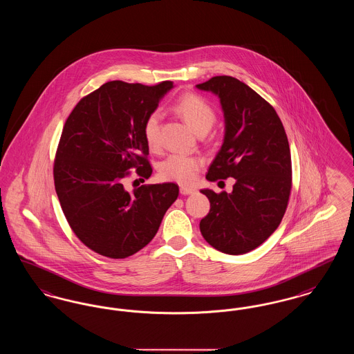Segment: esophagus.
Here are the masks:
<instances>
[{
  "instance_id": "obj_1",
  "label": "esophagus",
  "mask_w": 354,
  "mask_h": 354,
  "mask_svg": "<svg viewBox=\"0 0 354 354\" xmlns=\"http://www.w3.org/2000/svg\"><path fill=\"white\" fill-rule=\"evenodd\" d=\"M194 192H195V188H192V187H185V185L180 187V194L182 195H191Z\"/></svg>"
}]
</instances>
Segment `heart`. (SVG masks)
Returning <instances> with one entry per match:
<instances>
[{"label": "heart", "mask_w": 354, "mask_h": 354, "mask_svg": "<svg viewBox=\"0 0 354 354\" xmlns=\"http://www.w3.org/2000/svg\"><path fill=\"white\" fill-rule=\"evenodd\" d=\"M172 110L185 120L196 133L205 134L215 123L216 114L212 106L198 94L185 93L172 104ZM143 136L151 151L160 149V114L152 111L145 120ZM203 166V159L198 155L172 153L159 166V174L165 180L178 182L182 185L191 183Z\"/></svg>", "instance_id": "heart-1"}]
</instances>
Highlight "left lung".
I'll return each instance as SVG.
<instances>
[{
    "instance_id": "8db88e82",
    "label": "left lung",
    "mask_w": 354,
    "mask_h": 354,
    "mask_svg": "<svg viewBox=\"0 0 354 354\" xmlns=\"http://www.w3.org/2000/svg\"><path fill=\"white\" fill-rule=\"evenodd\" d=\"M196 87L219 97L225 120L224 142L205 178H235L231 194L202 189L211 208L201 232L220 252L243 254L263 244L286 214L292 188L286 130L270 103L234 77H212Z\"/></svg>"
}]
</instances>
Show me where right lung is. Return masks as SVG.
I'll return each instance as SVG.
<instances>
[{"label": "right lung", "mask_w": 354, "mask_h": 354, "mask_svg": "<svg viewBox=\"0 0 354 354\" xmlns=\"http://www.w3.org/2000/svg\"><path fill=\"white\" fill-rule=\"evenodd\" d=\"M174 87L111 81L77 103L64 126L54 160V185L65 218L91 251L124 259L156 235L179 195L175 183L124 188L130 169L149 179L146 118Z\"/></svg>", "instance_id": "obj_1"}]
</instances>
